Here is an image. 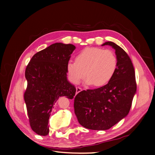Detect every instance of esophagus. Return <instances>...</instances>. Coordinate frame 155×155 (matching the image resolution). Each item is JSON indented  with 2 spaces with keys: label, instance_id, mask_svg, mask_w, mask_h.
<instances>
[{
  "label": "esophagus",
  "instance_id": "esophagus-1",
  "mask_svg": "<svg viewBox=\"0 0 155 155\" xmlns=\"http://www.w3.org/2000/svg\"><path fill=\"white\" fill-rule=\"evenodd\" d=\"M76 90H77V93L78 94V93H79V92H81V91H82V89H81L79 87H77V88H76Z\"/></svg>",
  "mask_w": 155,
  "mask_h": 155
}]
</instances>
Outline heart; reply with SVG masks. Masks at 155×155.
<instances>
[{
  "instance_id": "b5f03b06",
  "label": "heart",
  "mask_w": 155,
  "mask_h": 155,
  "mask_svg": "<svg viewBox=\"0 0 155 155\" xmlns=\"http://www.w3.org/2000/svg\"><path fill=\"white\" fill-rule=\"evenodd\" d=\"M117 68V58L110 50L99 47H86L78 52L75 61L67 65L70 80L75 84L85 80L86 85L102 87L114 77Z\"/></svg>"
}]
</instances>
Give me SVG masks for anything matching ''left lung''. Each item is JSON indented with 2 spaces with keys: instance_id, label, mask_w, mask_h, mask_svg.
<instances>
[{
  "instance_id": "1",
  "label": "left lung",
  "mask_w": 155,
  "mask_h": 155,
  "mask_svg": "<svg viewBox=\"0 0 155 155\" xmlns=\"http://www.w3.org/2000/svg\"><path fill=\"white\" fill-rule=\"evenodd\" d=\"M117 68L107 85L94 90H83L74 97V113L79 124L88 129L105 130L125 118L129 113L137 91L134 68L121 47L112 41Z\"/></svg>"
}]
</instances>
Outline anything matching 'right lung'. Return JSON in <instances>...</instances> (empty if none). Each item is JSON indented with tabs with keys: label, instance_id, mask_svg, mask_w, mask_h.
I'll list each match as a JSON object with an SVG mask.
<instances>
[{
	"label": "right lung",
	"instance_id": "add662e5",
	"mask_svg": "<svg viewBox=\"0 0 155 155\" xmlns=\"http://www.w3.org/2000/svg\"><path fill=\"white\" fill-rule=\"evenodd\" d=\"M76 47L54 43L37 52L25 71V101L31 127L38 135L49 133L48 120L59 97L72 99L76 88L67 78V65Z\"/></svg>",
	"mask_w": 155,
	"mask_h": 155
}]
</instances>
